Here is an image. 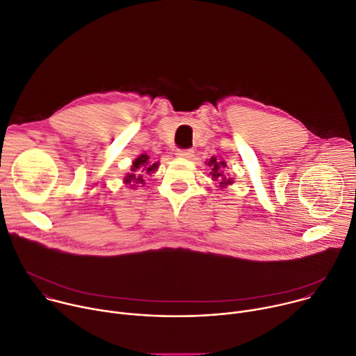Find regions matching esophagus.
I'll list each match as a JSON object with an SVG mask.
<instances>
[{
  "label": "esophagus",
  "mask_w": 356,
  "mask_h": 356,
  "mask_svg": "<svg viewBox=\"0 0 356 356\" xmlns=\"http://www.w3.org/2000/svg\"><path fill=\"white\" fill-rule=\"evenodd\" d=\"M176 155H177L179 158L190 159V158H193V155H194V150H193V149H177V150H176Z\"/></svg>",
  "instance_id": "esophagus-1"
}]
</instances>
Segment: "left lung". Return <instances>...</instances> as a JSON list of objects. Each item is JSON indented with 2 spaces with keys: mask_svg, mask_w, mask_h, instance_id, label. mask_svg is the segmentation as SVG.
Here are the masks:
<instances>
[{
  "mask_svg": "<svg viewBox=\"0 0 356 356\" xmlns=\"http://www.w3.org/2000/svg\"><path fill=\"white\" fill-rule=\"evenodd\" d=\"M209 166H210V169H211L210 175H211L213 180L218 181L221 188H224L225 186L234 183V181H232V177H228V176L225 175V169H227V163H225V162H218L217 158H211V159L209 161Z\"/></svg>",
  "mask_w": 356,
  "mask_h": 356,
  "instance_id": "obj_1",
  "label": "left lung"
}]
</instances>
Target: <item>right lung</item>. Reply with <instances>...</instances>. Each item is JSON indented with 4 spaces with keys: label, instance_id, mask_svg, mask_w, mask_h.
I'll use <instances>...</instances> for the list:
<instances>
[{
    "label": "right lung",
    "instance_id": "add662e5",
    "mask_svg": "<svg viewBox=\"0 0 356 356\" xmlns=\"http://www.w3.org/2000/svg\"><path fill=\"white\" fill-rule=\"evenodd\" d=\"M158 162L152 163V161L149 159L147 155H140L138 156L134 163H132V169L131 173H127V176L124 177L125 184H128L131 188L134 187H139L140 184H145L143 181V176L145 175H150V173H155V170L158 169Z\"/></svg>",
    "mask_w": 356,
    "mask_h": 356
}]
</instances>
